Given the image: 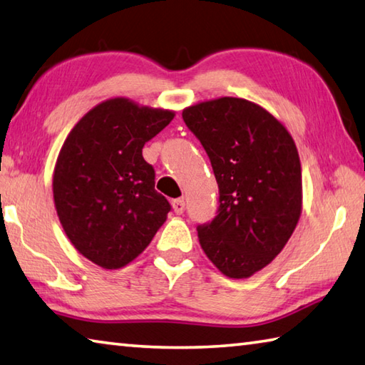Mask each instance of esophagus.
<instances>
[{
    "mask_svg": "<svg viewBox=\"0 0 365 365\" xmlns=\"http://www.w3.org/2000/svg\"><path fill=\"white\" fill-rule=\"evenodd\" d=\"M172 209H174L175 214H183L185 201L183 200H174V201H172Z\"/></svg>",
    "mask_w": 365,
    "mask_h": 365,
    "instance_id": "obj_1",
    "label": "esophagus"
}]
</instances>
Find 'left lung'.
Instances as JSON below:
<instances>
[{"instance_id":"obj_1","label":"left lung","mask_w":365,"mask_h":365,"mask_svg":"<svg viewBox=\"0 0 365 365\" xmlns=\"http://www.w3.org/2000/svg\"><path fill=\"white\" fill-rule=\"evenodd\" d=\"M220 191L218 215L197 228L209 260L231 279H246L274 260L303 207L297 145L279 119L246 98L218 97L183 110Z\"/></svg>"}]
</instances>
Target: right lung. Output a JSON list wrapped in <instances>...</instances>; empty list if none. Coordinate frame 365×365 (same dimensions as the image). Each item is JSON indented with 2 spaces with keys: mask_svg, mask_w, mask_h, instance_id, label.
<instances>
[{
  "mask_svg": "<svg viewBox=\"0 0 365 365\" xmlns=\"http://www.w3.org/2000/svg\"><path fill=\"white\" fill-rule=\"evenodd\" d=\"M175 111L113 97L89 110L58 151L52 193L65 235L105 269L130 263L163 227L170 204L155 190L142 148Z\"/></svg>",
  "mask_w": 365,
  "mask_h": 365,
  "instance_id": "1",
  "label": "right lung"
}]
</instances>
